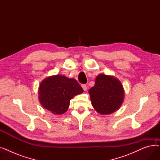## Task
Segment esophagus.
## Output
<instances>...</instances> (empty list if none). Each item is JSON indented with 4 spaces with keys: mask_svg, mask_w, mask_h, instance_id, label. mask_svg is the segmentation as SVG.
Returning a JSON list of instances; mask_svg holds the SVG:
<instances>
[{
    "mask_svg": "<svg viewBox=\"0 0 160 160\" xmlns=\"http://www.w3.org/2000/svg\"><path fill=\"white\" fill-rule=\"evenodd\" d=\"M82 88H83V91H86L87 90V86L86 84H82Z\"/></svg>",
    "mask_w": 160,
    "mask_h": 160,
    "instance_id": "1",
    "label": "esophagus"
}]
</instances>
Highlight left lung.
<instances>
[{
	"instance_id": "obj_1",
	"label": "left lung",
	"mask_w": 160,
	"mask_h": 160,
	"mask_svg": "<svg viewBox=\"0 0 160 160\" xmlns=\"http://www.w3.org/2000/svg\"><path fill=\"white\" fill-rule=\"evenodd\" d=\"M89 93L92 106L102 115L110 114L118 110L124 94L119 80L103 74L97 76L95 84L89 90Z\"/></svg>"
}]
</instances>
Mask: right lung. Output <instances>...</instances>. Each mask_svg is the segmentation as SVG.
Instances as JSON below:
<instances>
[{
    "label": "right lung",
    "mask_w": 160,
    "mask_h": 160,
    "mask_svg": "<svg viewBox=\"0 0 160 160\" xmlns=\"http://www.w3.org/2000/svg\"><path fill=\"white\" fill-rule=\"evenodd\" d=\"M83 90L74 78L56 75L45 79L39 88L40 103L47 110L56 115L68 110L70 100L81 94Z\"/></svg>",
    "instance_id": "add662e5"
}]
</instances>
